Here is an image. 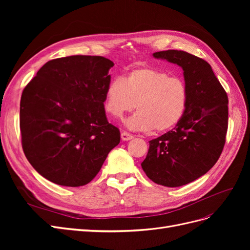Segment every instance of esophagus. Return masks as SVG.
<instances>
[{
    "label": "esophagus",
    "mask_w": 250,
    "mask_h": 250,
    "mask_svg": "<svg viewBox=\"0 0 250 250\" xmlns=\"http://www.w3.org/2000/svg\"><path fill=\"white\" fill-rule=\"evenodd\" d=\"M121 139H122V141H130L133 139V135L126 132V131H123L122 133H121Z\"/></svg>",
    "instance_id": "esophagus-1"
}]
</instances>
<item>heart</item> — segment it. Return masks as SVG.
Listing matches in <instances>:
<instances>
[{
    "instance_id": "obj_1",
    "label": "heart",
    "mask_w": 250,
    "mask_h": 250,
    "mask_svg": "<svg viewBox=\"0 0 250 250\" xmlns=\"http://www.w3.org/2000/svg\"><path fill=\"white\" fill-rule=\"evenodd\" d=\"M187 105L185 80L150 66L113 77L105 88L104 106L110 116L120 119L137 106L139 111L126 121L133 130H170L183 119Z\"/></svg>"
}]
</instances>
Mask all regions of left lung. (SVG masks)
<instances>
[{
	"mask_svg": "<svg viewBox=\"0 0 250 250\" xmlns=\"http://www.w3.org/2000/svg\"><path fill=\"white\" fill-rule=\"evenodd\" d=\"M183 67L188 105L174 129L149 142L142 168L157 185L176 188L204 175L220 157L229 126V98L211 66L190 53H153Z\"/></svg>",
	"mask_w": 250,
	"mask_h": 250,
	"instance_id": "left-lung-1",
	"label": "left lung"
}]
</instances>
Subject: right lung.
<instances>
[{
    "mask_svg": "<svg viewBox=\"0 0 250 250\" xmlns=\"http://www.w3.org/2000/svg\"><path fill=\"white\" fill-rule=\"evenodd\" d=\"M113 65L102 56L56 58L43 64L22 90V150L52 183L88 184L120 143L119 128L108 123L104 108Z\"/></svg>",
    "mask_w": 250,
    "mask_h": 250,
    "instance_id": "obj_1",
    "label": "right lung"
}]
</instances>
